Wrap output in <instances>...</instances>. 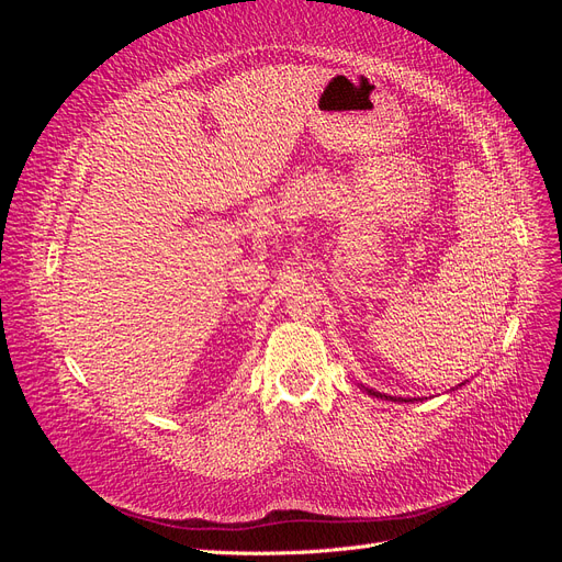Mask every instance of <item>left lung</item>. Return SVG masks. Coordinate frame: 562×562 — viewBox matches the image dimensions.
Masks as SVG:
<instances>
[{
	"label": "left lung",
	"instance_id": "1",
	"mask_svg": "<svg viewBox=\"0 0 562 562\" xmlns=\"http://www.w3.org/2000/svg\"><path fill=\"white\" fill-rule=\"evenodd\" d=\"M368 394L370 396H378V398H384V401H403V398H394V396H384V394H380V391H372V389H368Z\"/></svg>",
	"mask_w": 562,
	"mask_h": 562
}]
</instances>
